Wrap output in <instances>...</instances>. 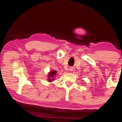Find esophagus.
I'll return each mask as SVG.
<instances>
[{"mask_svg":"<svg viewBox=\"0 0 122 122\" xmlns=\"http://www.w3.org/2000/svg\"><path fill=\"white\" fill-rule=\"evenodd\" d=\"M70 70V71H72V70H73V68H69V69Z\"/></svg>","mask_w":122,"mask_h":122,"instance_id":"obj_1","label":"esophagus"}]
</instances>
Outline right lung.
Instances as JSON below:
<instances>
[{"instance_id":"right-lung-1","label":"right lung","mask_w":122,"mask_h":122,"mask_svg":"<svg viewBox=\"0 0 122 122\" xmlns=\"http://www.w3.org/2000/svg\"><path fill=\"white\" fill-rule=\"evenodd\" d=\"M57 74V71L55 70H52L51 72H49L48 74V81L51 82L53 80H54V76Z\"/></svg>"}]
</instances>
